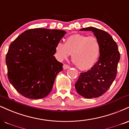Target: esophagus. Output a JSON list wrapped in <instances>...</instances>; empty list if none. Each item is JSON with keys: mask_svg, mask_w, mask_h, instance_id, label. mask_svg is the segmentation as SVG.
Segmentation results:
<instances>
[{"mask_svg": "<svg viewBox=\"0 0 129 129\" xmlns=\"http://www.w3.org/2000/svg\"><path fill=\"white\" fill-rule=\"evenodd\" d=\"M69 68H70V66H68V65H67V64H63V70H67V69H69Z\"/></svg>", "mask_w": 129, "mask_h": 129, "instance_id": "obj_1", "label": "esophagus"}]
</instances>
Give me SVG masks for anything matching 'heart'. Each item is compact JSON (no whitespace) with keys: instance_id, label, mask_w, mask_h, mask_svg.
Instances as JSON below:
<instances>
[{"instance_id":"b5f03b06","label":"heart","mask_w":129,"mask_h":129,"mask_svg":"<svg viewBox=\"0 0 129 129\" xmlns=\"http://www.w3.org/2000/svg\"><path fill=\"white\" fill-rule=\"evenodd\" d=\"M102 46L98 38L76 34L66 39L65 44L59 42L55 46L56 56L62 60L72 55V62L79 69L87 71L95 66L100 56Z\"/></svg>"}]
</instances>
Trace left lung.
<instances>
[{
    "instance_id": "1",
    "label": "left lung",
    "mask_w": 129,
    "mask_h": 129,
    "mask_svg": "<svg viewBox=\"0 0 129 129\" xmlns=\"http://www.w3.org/2000/svg\"><path fill=\"white\" fill-rule=\"evenodd\" d=\"M80 30L92 32L100 41L102 50L95 66L80 73L75 88L85 98H97L106 92L115 79L120 55L116 42L106 31L94 27H85Z\"/></svg>"
}]
</instances>
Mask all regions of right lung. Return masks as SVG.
I'll return each instance as SVG.
<instances>
[{"label":"right lung","mask_w":129,"mask_h":129,"mask_svg":"<svg viewBox=\"0 0 129 129\" xmlns=\"http://www.w3.org/2000/svg\"><path fill=\"white\" fill-rule=\"evenodd\" d=\"M67 32L36 28L20 34L10 44L6 56L8 77L26 98L41 99L52 91L63 64L54 56L55 46Z\"/></svg>","instance_id":"right-lung-1"}]
</instances>
